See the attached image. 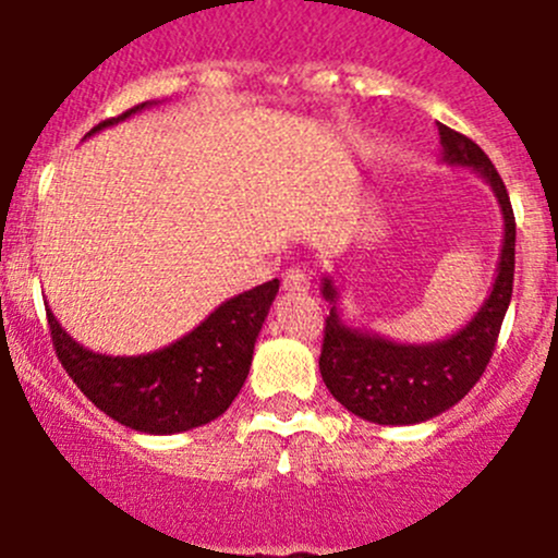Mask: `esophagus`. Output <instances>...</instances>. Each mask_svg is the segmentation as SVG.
<instances>
[{"label":"esophagus","instance_id":"34e87169","mask_svg":"<svg viewBox=\"0 0 558 558\" xmlns=\"http://www.w3.org/2000/svg\"><path fill=\"white\" fill-rule=\"evenodd\" d=\"M283 291H291V294H304L310 291V278L302 267H291L289 272L283 275Z\"/></svg>","mask_w":558,"mask_h":558}]
</instances>
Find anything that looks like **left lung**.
I'll return each mask as SVG.
<instances>
[{
    "mask_svg": "<svg viewBox=\"0 0 558 558\" xmlns=\"http://www.w3.org/2000/svg\"><path fill=\"white\" fill-rule=\"evenodd\" d=\"M438 136L441 160L447 166L476 171L500 203V262L489 296L484 299L478 313L457 333L427 344H401L366 328L344 324L339 313V291L326 275L320 294L331 302V313L324 328L320 377L348 412L377 425H417L462 401L489 363L513 294L515 219L506 184L476 141L441 122Z\"/></svg>",
    "mask_w": 558,
    "mask_h": 558,
    "instance_id": "left-lung-1",
    "label": "left lung"
}]
</instances>
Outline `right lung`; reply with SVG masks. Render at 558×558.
<instances>
[{"label": "right lung", "instance_id": "1", "mask_svg": "<svg viewBox=\"0 0 558 558\" xmlns=\"http://www.w3.org/2000/svg\"><path fill=\"white\" fill-rule=\"evenodd\" d=\"M155 101L104 120L87 136ZM280 280L221 302L201 326L144 355H104L82 348L47 307L52 348L69 377L111 420L149 436H173L221 417L248 377L254 344Z\"/></svg>", "mask_w": 558, "mask_h": 558}]
</instances>
